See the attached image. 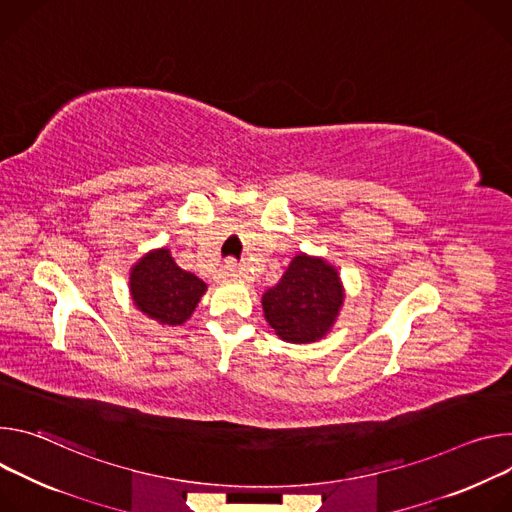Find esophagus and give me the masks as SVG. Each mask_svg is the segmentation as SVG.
I'll return each instance as SVG.
<instances>
[{
    "instance_id": "1",
    "label": "esophagus",
    "mask_w": 512,
    "mask_h": 512,
    "mask_svg": "<svg viewBox=\"0 0 512 512\" xmlns=\"http://www.w3.org/2000/svg\"><path fill=\"white\" fill-rule=\"evenodd\" d=\"M221 274L227 276V278H236L238 276V264L234 260H227L223 270H221Z\"/></svg>"
}]
</instances>
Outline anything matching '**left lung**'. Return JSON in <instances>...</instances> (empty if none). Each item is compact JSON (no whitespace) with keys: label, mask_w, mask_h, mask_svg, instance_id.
<instances>
[{"label":"left lung","mask_w":512,"mask_h":512,"mask_svg":"<svg viewBox=\"0 0 512 512\" xmlns=\"http://www.w3.org/2000/svg\"><path fill=\"white\" fill-rule=\"evenodd\" d=\"M342 305L344 285L337 268L307 254L295 256L282 278L262 295L268 325L291 344H311L325 337Z\"/></svg>","instance_id":"obj_1"}]
</instances>
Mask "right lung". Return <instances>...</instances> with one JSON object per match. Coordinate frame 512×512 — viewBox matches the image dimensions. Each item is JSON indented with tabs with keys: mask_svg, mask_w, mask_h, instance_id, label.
<instances>
[{
	"mask_svg": "<svg viewBox=\"0 0 512 512\" xmlns=\"http://www.w3.org/2000/svg\"><path fill=\"white\" fill-rule=\"evenodd\" d=\"M205 291V282L177 266L166 248L148 252L130 270L134 305L162 325L185 323Z\"/></svg>",
	"mask_w": 512,
	"mask_h": 512,
	"instance_id": "1",
	"label": "right lung"
}]
</instances>
